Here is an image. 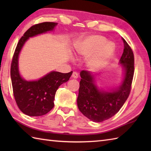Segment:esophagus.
Instances as JSON below:
<instances>
[{
	"label": "esophagus",
	"instance_id": "1",
	"mask_svg": "<svg viewBox=\"0 0 151 151\" xmlns=\"http://www.w3.org/2000/svg\"><path fill=\"white\" fill-rule=\"evenodd\" d=\"M78 73H76V72H73V74H72V77L73 78H78Z\"/></svg>",
	"mask_w": 151,
	"mask_h": 151
}]
</instances>
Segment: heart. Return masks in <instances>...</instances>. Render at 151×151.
<instances>
[{"instance_id":"b5f03b06","label":"heart","mask_w":151,"mask_h":151,"mask_svg":"<svg viewBox=\"0 0 151 151\" xmlns=\"http://www.w3.org/2000/svg\"><path fill=\"white\" fill-rule=\"evenodd\" d=\"M75 50L79 56L89 58L88 65L91 70H99L105 66L113 56L115 45L113 43L107 42L103 36L93 35L83 38L75 45Z\"/></svg>"}]
</instances>
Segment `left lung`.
<instances>
[{
	"mask_svg": "<svg viewBox=\"0 0 151 151\" xmlns=\"http://www.w3.org/2000/svg\"><path fill=\"white\" fill-rule=\"evenodd\" d=\"M124 49L119 63L123 69V79L117 88L105 90L99 88L97 76L87 70L80 73L77 106L89 119L100 123L113 117L119 111L129 97L134 71V58L132 49L124 39Z\"/></svg>",
	"mask_w": 151,
	"mask_h": 151,
	"instance_id": "1",
	"label": "left lung"
}]
</instances>
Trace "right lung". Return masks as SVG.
Listing matches in <instances>:
<instances>
[{
  "instance_id": "right-lung-1",
  "label": "right lung",
  "mask_w": 151,
  "mask_h": 151,
  "mask_svg": "<svg viewBox=\"0 0 151 151\" xmlns=\"http://www.w3.org/2000/svg\"><path fill=\"white\" fill-rule=\"evenodd\" d=\"M57 24L56 22H45L30 27L19 40L13 57L10 73L14 95L19 108L28 116H41L52 110L57 89L69 81L73 73L52 70L38 80L27 81L19 72V54L27 40L53 31Z\"/></svg>"
}]
</instances>
